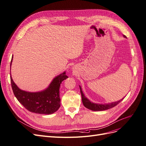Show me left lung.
<instances>
[{
    "label": "left lung",
    "mask_w": 146,
    "mask_h": 146,
    "mask_svg": "<svg viewBox=\"0 0 146 146\" xmlns=\"http://www.w3.org/2000/svg\"><path fill=\"white\" fill-rule=\"evenodd\" d=\"M123 37L126 38L125 35H123ZM80 86V92L82 95V102L83 105L85 106L86 108L92 110V111H104V110H107L110 108H111L114 107H115L116 105L119 104V102H121L123 99V98L120 100L114 102H112V103L107 104H95V103L92 102H91L89 99L86 98L82 91L81 86Z\"/></svg>",
    "instance_id": "left-lung-1"
}]
</instances>
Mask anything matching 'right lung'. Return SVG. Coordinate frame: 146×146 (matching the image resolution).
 I'll return each instance as SVG.
<instances>
[{
  "mask_svg": "<svg viewBox=\"0 0 146 146\" xmlns=\"http://www.w3.org/2000/svg\"><path fill=\"white\" fill-rule=\"evenodd\" d=\"M12 61L13 57L10 66ZM67 78L64 71L53 79L46 90L33 92L19 89L10 76L12 90L17 100L29 111L42 114H50L58 110L60 107V84Z\"/></svg>",
  "mask_w": 146,
  "mask_h": 146,
  "instance_id": "1",
  "label": "right lung"
}]
</instances>
